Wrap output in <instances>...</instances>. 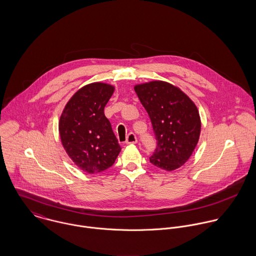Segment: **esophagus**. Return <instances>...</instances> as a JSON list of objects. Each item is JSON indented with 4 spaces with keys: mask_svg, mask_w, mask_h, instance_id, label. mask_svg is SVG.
Masks as SVG:
<instances>
[{
    "mask_svg": "<svg viewBox=\"0 0 256 256\" xmlns=\"http://www.w3.org/2000/svg\"><path fill=\"white\" fill-rule=\"evenodd\" d=\"M137 143V137L134 133H129L126 138V144H136Z\"/></svg>",
    "mask_w": 256,
    "mask_h": 256,
    "instance_id": "1",
    "label": "esophagus"
}]
</instances>
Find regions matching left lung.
Masks as SVG:
<instances>
[{"label":"left lung","mask_w":256,"mask_h":256,"mask_svg":"<svg viewBox=\"0 0 256 256\" xmlns=\"http://www.w3.org/2000/svg\"><path fill=\"white\" fill-rule=\"evenodd\" d=\"M134 90L156 135V148L150 162L166 172L180 168L199 141L201 119L197 106L180 88L164 80L139 84Z\"/></svg>","instance_id":"left-lung-1"}]
</instances>
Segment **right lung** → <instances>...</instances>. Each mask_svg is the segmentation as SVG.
I'll list each match as a JSON object with an SVG mask.
<instances>
[{
	"instance_id": "obj_1",
	"label": "right lung",
	"mask_w": 256,
	"mask_h": 256,
	"mask_svg": "<svg viewBox=\"0 0 256 256\" xmlns=\"http://www.w3.org/2000/svg\"><path fill=\"white\" fill-rule=\"evenodd\" d=\"M113 92L108 84H88L74 92L60 116L62 145L74 164L88 174L108 170L121 150L104 115Z\"/></svg>"
}]
</instances>
